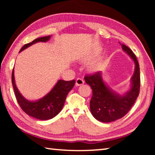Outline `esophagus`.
<instances>
[{
  "label": "esophagus",
  "mask_w": 155,
  "mask_h": 155,
  "mask_svg": "<svg viewBox=\"0 0 155 155\" xmlns=\"http://www.w3.org/2000/svg\"><path fill=\"white\" fill-rule=\"evenodd\" d=\"M84 83V81L81 78H78L77 80H76V85H81Z\"/></svg>",
  "instance_id": "esophagus-1"
}]
</instances>
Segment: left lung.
Masks as SVG:
<instances>
[{"label":"left lung","mask_w":155,"mask_h":155,"mask_svg":"<svg viewBox=\"0 0 155 155\" xmlns=\"http://www.w3.org/2000/svg\"><path fill=\"white\" fill-rule=\"evenodd\" d=\"M122 48L134 60L135 70L129 91L124 96L113 92L104 83L101 72L85 76V81L92 90L90 101L91 114L98 121L111 122L122 118L129 111L139 96L140 90V73L138 61L131 50L124 44Z\"/></svg>","instance_id":"8db88e82"}]
</instances>
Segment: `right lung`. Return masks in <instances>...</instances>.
Returning <instances> with one entry per match:
<instances>
[{
	"label": "right lung",
	"mask_w": 155,
	"mask_h": 155,
	"mask_svg": "<svg viewBox=\"0 0 155 155\" xmlns=\"http://www.w3.org/2000/svg\"><path fill=\"white\" fill-rule=\"evenodd\" d=\"M50 38H51L50 35L37 38L31 42L25 44L20 49V52L36 42L39 41L46 42ZM14 74V69H13L12 82L18 103L26 114L34 118L41 120L51 119L61 111L64 105L68 94L72 90L75 84V80L69 81L59 80L55 86L46 96L38 101L32 102L26 100L18 90L15 84Z\"/></svg>",
	"instance_id": "1"
}]
</instances>
